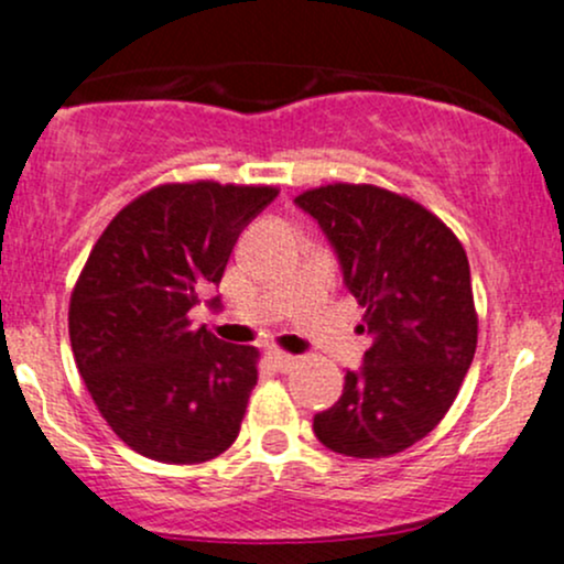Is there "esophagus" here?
Returning a JSON list of instances; mask_svg holds the SVG:
<instances>
[{
	"label": "esophagus",
	"instance_id": "obj_1",
	"mask_svg": "<svg viewBox=\"0 0 564 564\" xmlns=\"http://www.w3.org/2000/svg\"><path fill=\"white\" fill-rule=\"evenodd\" d=\"M264 356H268V361L278 369V372H289V369H292L294 364H296L294 356H289V352H283V350H278V348H268V352H264Z\"/></svg>",
	"mask_w": 564,
	"mask_h": 564
}]
</instances>
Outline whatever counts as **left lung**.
I'll return each instance as SVG.
<instances>
[{
    "instance_id": "8db88e82",
    "label": "left lung",
    "mask_w": 564,
    "mask_h": 564,
    "mask_svg": "<svg viewBox=\"0 0 564 564\" xmlns=\"http://www.w3.org/2000/svg\"><path fill=\"white\" fill-rule=\"evenodd\" d=\"M294 203L329 238L372 337L343 395L313 417L315 436L348 457L401 453L436 429L474 361L466 251L438 216L375 184H326Z\"/></svg>"
}]
</instances>
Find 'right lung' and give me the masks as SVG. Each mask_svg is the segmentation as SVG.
I'll list each match as a JSON object with an SVG mask.
<instances>
[{
	"instance_id": "add662e5",
	"label": "right lung",
	"mask_w": 564,
	"mask_h": 564,
	"mask_svg": "<svg viewBox=\"0 0 564 564\" xmlns=\"http://www.w3.org/2000/svg\"><path fill=\"white\" fill-rule=\"evenodd\" d=\"M275 195L163 184L128 203L93 246L69 305L74 361L109 429L139 455L192 466L238 438L259 352L195 329L189 311L219 286L238 235Z\"/></svg>"
}]
</instances>
